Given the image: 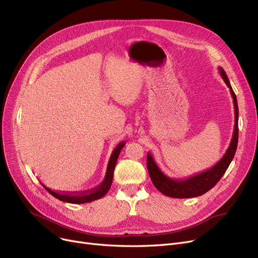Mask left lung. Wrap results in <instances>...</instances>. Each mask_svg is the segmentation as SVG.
Segmentation results:
<instances>
[{
  "instance_id": "left-lung-1",
  "label": "left lung",
  "mask_w": 258,
  "mask_h": 258,
  "mask_svg": "<svg viewBox=\"0 0 258 258\" xmlns=\"http://www.w3.org/2000/svg\"><path fill=\"white\" fill-rule=\"evenodd\" d=\"M219 73H220L221 78L223 79L227 87L230 88L235 109V126L230 147L227 148L225 154L214 167L204 171V172L190 176L186 179H173L167 176L163 171L158 168L152 155L148 153L147 167L150 177L154 186L157 188V190H159L161 194L167 197L176 199H187L200 197L206 194L208 190H211L219 180H220V178L223 176L228 166H230L231 161L234 158L238 144V104L236 94L232 89L230 81H228L227 75L221 67H219Z\"/></svg>"
}]
</instances>
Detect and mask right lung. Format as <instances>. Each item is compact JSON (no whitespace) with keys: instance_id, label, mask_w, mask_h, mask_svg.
Masks as SVG:
<instances>
[{"instance_id":"1","label":"right lung","mask_w":258,"mask_h":258,"mask_svg":"<svg viewBox=\"0 0 258 258\" xmlns=\"http://www.w3.org/2000/svg\"><path fill=\"white\" fill-rule=\"evenodd\" d=\"M124 146H125V142L123 141V142H121V144H119L116 148H114V150L112 151V154L109 158V163H108V166H107L106 174H105L103 182L98 187H95L94 189L90 190V191L83 192V194H59V192L53 191V190L45 187L44 185H42V186L53 197L60 200V201H62V202H67V203L84 204V203H89V202L95 201V200H99L108 192V190H109V188L111 186V183H112L113 170H114V167H116L117 159L119 157L120 152H121V150Z\"/></svg>"}]
</instances>
